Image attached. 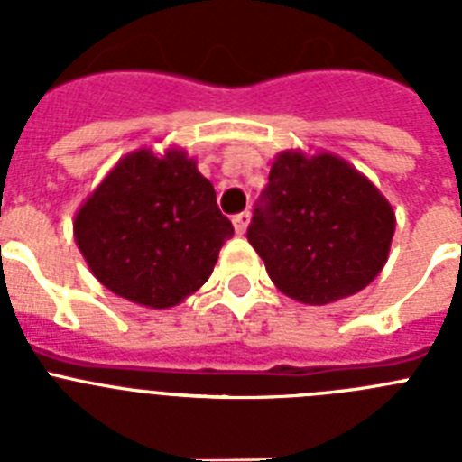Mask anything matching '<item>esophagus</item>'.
Listing matches in <instances>:
<instances>
[{
    "mask_svg": "<svg viewBox=\"0 0 462 462\" xmlns=\"http://www.w3.org/2000/svg\"><path fill=\"white\" fill-rule=\"evenodd\" d=\"M247 226H250V212H238V215L234 217L236 234H245V231H247Z\"/></svg>",
    "mask_w": 462,
    "mask_h": 462,
    "instance_id": "1",
    "label": "esophagus"
}]
</instances>
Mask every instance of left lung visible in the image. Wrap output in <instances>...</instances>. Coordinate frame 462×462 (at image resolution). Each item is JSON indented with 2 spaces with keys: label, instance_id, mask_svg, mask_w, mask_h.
<instances>
[{
  "label": "left lung",
  "instance_id": "obj_1",
  "mask_svg": "<svg viewBox=\"0 0 462 462\" xmlns=\"http://www.w3.org/2000/svg\"><path fill=\"white\" fill-rule=\"evenodd\" d=\"M393 231L391 203L345 159L284 150L273 162L247 240L282 293L326 305L379 275Z\"/></svg>",
  "mask_w": 462,
  "mask_h": 462
}]
</instances>
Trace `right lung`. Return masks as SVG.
I'll list each match as a JSON object with an SVG mask.
<instances>
[{
    "label": "right lung",
    "mask_w": 462,
    "mask_h": 462,
    "mask_svg": "<svg viewBox=\"0 0 462 462\" xmlns=\"http://www.w3.org/2000/svg\"><path fill=\"white\" fill-rule=\"evenodd\" d=\"M73 236L94 277L164 310L201 289L234 226L185 150L126 154L76 212Z\"/></svg>",
    "instance_id": "right-lung-1"
}]
</instances>
